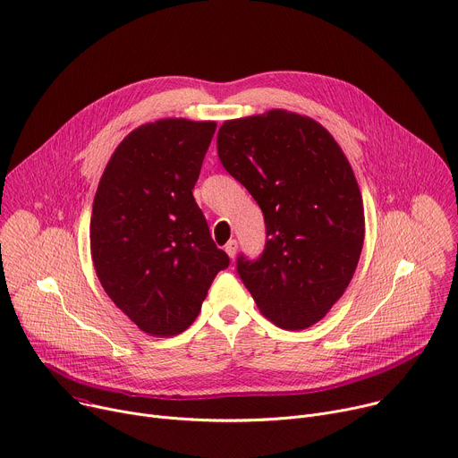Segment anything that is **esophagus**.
<instances>
[{
    "mask_svg": "<svg viewBox=\"0 0 458 458\" xmlns=\"http://www.w3.org/2000/svg\"><path fill=\"white\" fill-rule=\"evenodd\" d=\"M225 252L233 259L235 254H237V241L235 239H230L226 244H225Z\"/></svg>",
    "mask_w": 458,
    "mask_h": 458,
    "instance_id": "34e87169",
    "label": "esophagus"
}]
</instances>
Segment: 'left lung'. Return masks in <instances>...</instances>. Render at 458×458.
Listing matches in <instances>:
<instances>
[{
  "label": "left lung",
  "instance_id": "1",
  "mask_svg": "<svg viewBox=\"0 0 458 458\" xmlns=\"http://www.w3.org/2000/svg\"><path fill=\"white\" fill-rule=\"evenodd\" d=\"M217 153L265 216V250L237 258L241 281L277 327L314 325L344 296L363 246V204L347 157L316 120L284 109L226 120Z\"/></svg>",
  "mask_w": 458,
  "mask_h": 458
}]
</instances>
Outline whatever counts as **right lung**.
Segmentation results:
<instances>
[{
    "label": "right lung",
    "instance_id": "right-lung-1",
    "mask_svg": "<svg viewBox=\"0 0 458 458\" xmlns=\"http://www.w3.org/2000/svg\"><path fill=\"white\" fill-rule=\"evenodd\" d=\"M216 122L164 118L114 149L91 214V258L113 303L140 330L175 336L230 265L193 199Z\"/></svg>",
    "mask_w": 458,
    "mask_h": 458
}]
</instances>
